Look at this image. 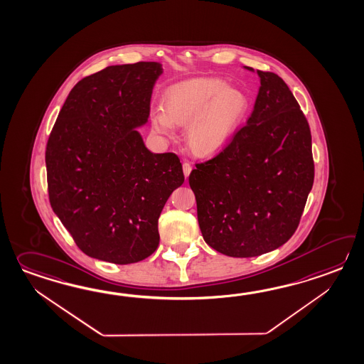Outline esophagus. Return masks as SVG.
I'll list each match as a JSON object with an SVG mask.
<instances>
[{
  "mask_svg": "<svg viewBox=\"0 0 364 364\" xmlns=\"http://www.w3.org/2000/svg\"><path fill=\"white\" fill-rule=\"evenodd\" d=\"M183 171H184L186 178H188V176H189V173L192 172V164L189 162L183 163Z\"/></svg>",
  "mask_w": 364,
  "mask_h": 364,
  "instance_id": "esophagus-1",
  "label": "esophagus"
}]
</instances>
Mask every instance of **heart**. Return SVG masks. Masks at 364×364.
Segmentation results:
<instances>
[{
	"instance_id": "1",
	"label": "heart",
	"mask_w": 364,
	"mask_h": 364,
	"mask_svg": "<svg viewBox=\"0 0 364 364\" xmlns=\"http://www.w3.org/2000/svg\"><path fill=\"white\" fill-rule=\"evenodd\" d=\"M163 100L166 111L159 108L151 114L155 130L172 136L173 122L191 125L189 142L201 154L215 153L226 145L250 109L242 91L214 77L178 82L166 90Z\"/></svg>"
}]
</instances>
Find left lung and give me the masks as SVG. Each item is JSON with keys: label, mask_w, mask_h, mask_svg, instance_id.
<instances>
[{"label": "left lung", "mask_w": 364, "mask_h": 364, "mask_svg": "<svg viewBox=\"0 0 364 364\" xmlns=\"http://www.w3.org/2000/svg\"><path fill=\"white\" fill-rule=\"evenodd\" d=\"M257 74L261 86L247 124L189 175L202 236L230 257H255L287 242L315 178L311 130L300 105L281 77Z\"/></svg>", "instance_id": "obj_1"}]
</instances>
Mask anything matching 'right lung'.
Returning a JSON list of instances; mask_svg holds the SVG:
<instances>
[{
	"label": "right lung",
	"mask_w": 364,
	"mask_h": 364,
	"mask_svg": "<svg viewBox=\"0 0 364 364\" xmlns=\"http://www.w3.org/2000/svg\"><path fill=\"white\" fill-rule=\"evenodd\" d=\"M162 73V64L141 61L85 77L49 134V202L90 257L127 265L153 255L159 215L184 183L178 155L151 153L136 130Z\"/></svg>",
	"instance_id": "right-lung-1"
}]
</instances>
